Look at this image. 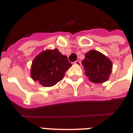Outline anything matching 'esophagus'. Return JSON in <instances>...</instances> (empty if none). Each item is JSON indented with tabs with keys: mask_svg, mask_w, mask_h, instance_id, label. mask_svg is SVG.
Returning <instances> with one entry per match:
<instances>
[{
	"mask_svg": "<svg viewBox=\"0 0 133 133\" xmlns=\"http://www.w3.org/2000/svg\"><path fill=\"white\" fill-rule=\"evenodd\" d=\"M74 64L75 65H77V66H80L82 65V64H81V62H79V61H76V62H74Z\"/></svg>",
	"mask_w": 133,
	"mask_h": 133,
	"instance_id": "obj_1",
	"label": "esophagus"
}]
</instances>
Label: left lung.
Here are the masks:
<instances>
[{
	"label": "left lung",
	"instance_id": "left-lung-1",
	"mask_svg": "<svg viewBox=\"0 0 133 133\" xmlns=\"http://www.w3.org/2000/svg\"><path fill=\"white\" fill-rule=\"evenodd\" d=\"M82 63L84 73L92 82L101 84L109 79L112 63L103 54L96 50H90L85 54V58Z\"/></svg>",
	"mask_w": 133,
	"mask_h": 133
}]
</instances>
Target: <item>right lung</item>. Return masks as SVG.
Masks as SVG:
<instances>
[{
    "instance_id": "right-lung-1",
    "label": "right lung",
    "mask_w": 133,
    "mask_h": 133,
    "mask_svg": "<svg viewBox=\"0 0 133 133\" xmlns=\"http://www.w3.org/2000/svg\"><path fill=\"white\" fill-rule=\"evenodd\" d=\"M72 64L57 49H47L36 56L31 67V77L43 87H52L64 78Z\"/></svg>"
}]
</instances>
